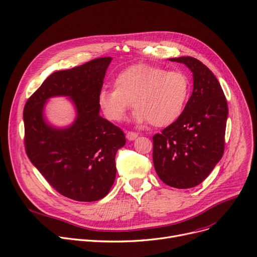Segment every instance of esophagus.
Here are the masks:
<instances>
[{
	"label": "esophagus",
	"instance_id": "34e87169",
	"mask_svg": "<svg viewBox=\"0 0 257 257\" xmlns=\"http://www.w3.org/2000/svg\"><path fill=\"white\" fill-rule=\"evenodd\" d=\"M137 137H138V134H137V133L131 132V131H128V132L126 133V138H127V140H135Z\"/></svg>",
	"mask_w": 257,
	"mask_h": 257
}]
</instances>
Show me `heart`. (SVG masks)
Here are the masks:
<instances>
[{
	"label": "heart",
	"instance_id": "1",
	"mask_svg": "<svg viewBox=\"0 0 257 257\" xmlns=\"http://www.w3.org/2000/svg\"><path fill=\"white\" fill-rule=\"evenodd\" d=\"M113 85L114 89H102L98 94L99 108L112 122L121 121L133 103L138 123L168 126L182 116L190 96L186 72L145 63L119 72Z\"/></svg>",
	"mask_w": 257,
	"mask_h": 257
}]
</instances>
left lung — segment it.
Wrapping results in <instances>:
<instances>
[{"label": "left lung", "instance_id": "1", "mask_svg": "<svg viewBox=\"0 0 257 257\" xmlns=\"http://www.w3.org/2000/svg\"><path fill=\"white\" fill-rule=\"evenodd\" d=\"M169 60L191 69L194 87L182 116L153 137L154 165L166 185L189 189L201 184L224 154L228 107L219 81L201 61Z\"/></svg>", "mask_w": 257, "mask_h": 257}]
</instances>
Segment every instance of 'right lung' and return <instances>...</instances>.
Masks as SVG:
<instances>
[{
	"label": "right lung",
	"instance_id": "obj_1",
	"mask_svg": "<svg viewBox=\"0 0 257 257\" xmlns=\"http://www.w3.org/2000/svg\"><path fill=\"white\" fill-rule=\"evenodd\" d=\"M111 60L97 58L52 73L24 108L28 158L58 193L75 201H96L110 192L115 156L126 142L124 133L98 114V94ZM56 95L69 96L77 108L70 128L57 130L44 121L43 104Z\"/></svg>",
	"mask_w": 257,
	"mask_h": 257
}]
</instances>
